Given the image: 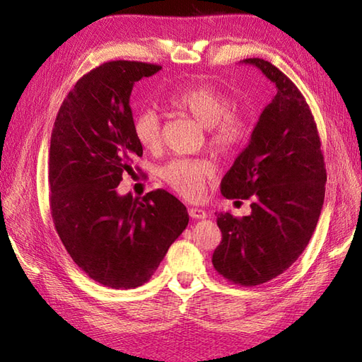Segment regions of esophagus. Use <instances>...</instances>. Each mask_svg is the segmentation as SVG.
I'll use <instances>...</instances> for the list:
<instances>
[{
  "mask_svg": "<svg viewBox=\"0 0 362 362\" xmlns=\"http://www.w3.org/2000/svg\"><path fill=\"white\" fill-rule=\"evenodd\" d=\"M188 214L193 219H205L206 218V213L205 210L202 209H194V206H191V209H188Z\"/></svg>",
  "mask_w": 362,
  "mask_h": 362,
  "instance_id": "esophagus-1",
  "label": "esophagus"
}]
</instances>
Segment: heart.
I'll return each mask as SVG.
<instances>
[{
    "label": "heart",
    "instance_id": "b5f03b06",
    "mask_svg": "<svg viewBox=\"0 0 362 362\" xmlns=\"http://www.w3.org/2000/svg\"><path fill=\"white\" fill-rule=\"evenodd\" d=\"M173 110L187 115L206 129L210 149L219 157H228L241 148L249 132V119L226 93L211 86H191L168 98ZM134 135L144 149L160 146V118L153 110H143L134 119ZM213 174L206 160H171L160 169V177L180 196L196 201L204 194L205 183Z\"/></svg>",
    "mask_w": 362,
    "mask_h": 362
}]
</instances>
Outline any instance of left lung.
<instances>
[{"instance_id": "8db88e82", "label": "left lung", "mask_w": 362, "mask_h": 362, "mask_svg": "<svg viewBox=\"0 0 362 362\" xmlns=\"http://www.w3.org/2000/svg\"><path fill=\"white\" fill-rule=\"evenodd\" d=\"M243 62L263 71L276 95L221 182L224 197L252 199V213L218 214L222 241L211 261L228 281L257 286L283 274L308 245L324 205L327 169L316 121L294 82L267 60Z\"/></svg>"}]
</instances>
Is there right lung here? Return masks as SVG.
I'll return each mask as SVG.
<instances>
[{
	"mask_svg": "<svg viewBox=\"0 0 362 362\" xmlns=\"http://www.w3.org/2000/svg\"><path fill=\"white\" fill-rule=\"evenodd\" d=\"M160 65L112 60L83 74L57 113L49 146V206L60 241L91 280L141 286L188 226V211L165 189L119 196L143 146L134 135V83Z\"/></svg>",
	"mask_w": 362,
	"mask_h": 362,
	"instance_id": "1",
	"label": "right lung"
}]
</instances>
